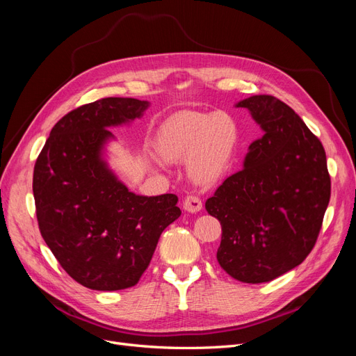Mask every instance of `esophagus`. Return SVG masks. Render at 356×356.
Instances as JSON below:
<instances>
[{
	"label": "esophagus",
	"mask_w": 356,
	"mask_h": 356,
	"mask_svg": "<svg viewBox=\"0 0 356 356\" xmlns=\"http://www.w3.org/2000/svg\"><path fill=\"white\" fill-rule=\"evenodd\" d=\"M186 211L188 212H199L202 209V199L197 195H188L182 203Z\"/></svg>",
	"instance_id": "34e87169"
}]
</instances>
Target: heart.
<instances>
[{"label": "heart", "mask_w": 356, "mask_h": 356, "mask_svg": "<svg viewBox=\"0 0 356 356\" xmlns=\"http://www.w3.org/2000/svg\"><path fill=\"white\" fill-rule=\"evenodd\" d=\"M238 143L232 118L220 113L184 111L160 124L156 149L166 160L188 157V170L199 181L218 177L229 165Z\"/></svg>", "instance_id": "heart-1"}]
</instances>
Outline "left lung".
Here are the masks:
<instances>
[{"instance_id":"left-lung-1","label":"left lung","mask_w":356,"mask_h":356,"mask_svg":"<svg viewBox=\"0 0 356 356\" xmlns=\"http://www.w3.org/2000/svg\"><path fill=\"white\" fill-rule=\"evenodd\" d=\"M238 106L251 111L264 136L204 208L221 224L217 260L224 270L241 282H270L314 250L331 178L322 143L291 106L272 95Z\"/></svg>"}]
</instances>
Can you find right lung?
<instances>
[{
    "label": "right lung",
    "mask_w": 356,
    "mask_h": 356,
    "mask_svg": "<svg viewBox=\"0 0 356 356\" xmlns=\"http://www.w3.org/2000/svg\"><path fill=\"white\" fill-rule=\"evenodd\" d=\"M147 101L104 98L53 126L34 166L32 191L42 239L75 282L96 291L138 284L159 238L181 209L175 195L136 196L106 169V127L141 117Z\"/></svg>",
    "instance_id": "right-lung-1"
}]
</instances>
